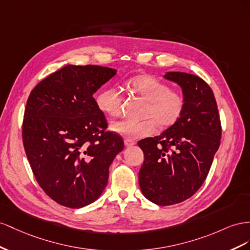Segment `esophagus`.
I'll return each mask as SVG.
<instances>
[{"mask_svg":"<svg viewBox=\"0 0 250 250\" xmlns=\"http://www.w3.org/2000/svg\"><path fill=\"white\" fill-rule=\"evenodd\" d=\"M135 144H136V142H135V141L132 140V139H125V146L126 147H131V146H133Z\"/></svg>","mask_w":250,"mask_h":250,"instance_id":"esophagus-1","label":"esophagus"}]
</instances>
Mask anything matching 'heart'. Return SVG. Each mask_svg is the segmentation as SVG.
<instances>
[{
	"label": "heart",
	"instance_id": "1",
	"mask_svg": "<svg viewBox=\"0 0 250 250\" xmlns=\"http://www.w3.org/2000/svg\"><path fill=\"white\" fill-rule=\"evenodd\" d=\"M131 89L144 97L148 105L145 111V120L120 119L111 124V130L120 136L131 139L151 136L158 124L161 127L175 125L184 110V98L177 92L170 91V87L158 78L148 75L133 77L129 82ZM99 109L110 116H117L121 112L123 94L119 88L106 87L99 92L96 97Z\"/></svg>",
	"mask_w": 250,
	"mask_h": 250
}]
</instances>
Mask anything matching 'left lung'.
<instances>
[{
    "instance_id": "obj_1",
    "label": "left lung",
    "mask_w": 250,
    "mask_h": 250,
    "mask_svg": "<svg viewBox=\"0 0 250 250\" xmlns=\"http://www.w3.org/2000/svg\"><path fill=\"white\" fill-rule=\"evenodd\" d=\"M163 77L181 88L184 110L159 136L138 142L145 155L139 187L147 200L167 206L187 200L201 188L220 146L221 123L212 90L202 78L185 72Z\"/></svg>"
}]
</instances>
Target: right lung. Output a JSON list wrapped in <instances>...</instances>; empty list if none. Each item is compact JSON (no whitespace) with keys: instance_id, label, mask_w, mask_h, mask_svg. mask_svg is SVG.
Instances as JSON below:
<instances>
[{"instance_id":"obj_1","label":"right lung","mask_w":250,"mask_h":250,"mask_svg":"<svg viewBox=\"0 0 250 250\" xmlns=\"http://www.w3.org/2000/svg\"><path fill=\"white\" fill-rule=\"evenodd\" d=\"M117 70L67 65L38 83L28 97L23 144L40 187L61 205L81 208L101 197L109 167L123 151L119 135L93 97Z\"/></svg>"}]
</instances>
